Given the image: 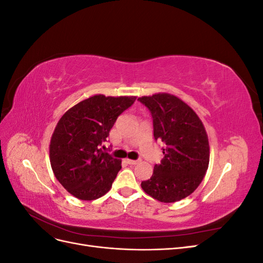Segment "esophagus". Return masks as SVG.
<instances>
[{"mask_svg": "<svg viewBox=\"0 0 263 263\" xmlns=\"http://www.w3.org/2000/svg\"><path fill=\"white\" fill-rule=\"evenodd\" d=\"M126 162L128 163V164L134 165V164H137L138 163V160H130V159H126Z\"/></svg>", "mask_w": 263, "mask_h": 263, "instance_id": "obj_1", "label": "esophagus"}]
</instances>
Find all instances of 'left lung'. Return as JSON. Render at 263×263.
<instances>
[{"label":"left lung","instance_id":"1","mask_svg":"<svg viewBox=\"0 0 263 263\" xmlns=\"http://www.w3.org/2000/svg\"><path fill=\"white\" fill-rule=\"evenodd\" d=\"M138 101L153 116L155 139L164 144L163 159L141 187L160 202H178L192 194L205 177L210 162L208 134L194 110L174 95L158 93Z\"/></svg>","mask_w":263,"mask_h":263}]
</instances>
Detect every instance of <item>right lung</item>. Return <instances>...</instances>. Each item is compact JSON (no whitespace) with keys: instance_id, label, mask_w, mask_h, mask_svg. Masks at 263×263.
<instances>
[{"instance_id":"obj_1","label":"right lung","mask_w":263,"mask_h":263,"mask_svg":"<svg viewBox=\"0 0 263 263\" xmlns=\"http://www.w3.org/2000/svg\"><path fill=\"white\" fill-rule=\"evenodd\" d=\"M136 97L98 94L71 107L55 126L49 156L54 177L79 200L92 201L112 187L121 160L102 150L117 117Z\"/></svg>"}]
</instances>
